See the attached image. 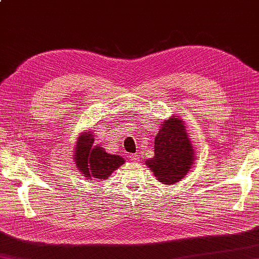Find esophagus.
I'll list each match as a JSON object with an SVG mask.
<instances>
[{"instance_id": "1", "label": "esophagus", "mask_w": 259, "mask_h": 259, "mask_svg": "<svg viewBox=\"0 0 259 259\" xmlns=\"http://www.w3.org/2000/svg\"><path fill=\"white\" fill-rule=\"evenodd\" d=\"M129 157H130L131 160L135 161V163L139 161V155L138 154H131V155H129Z\"/></svg>"}]
</instances>
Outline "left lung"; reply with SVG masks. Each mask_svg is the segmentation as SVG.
<instances>
[{"label": "left lung", "instance_id": "8db88e82", "mask_svg": "<svg viewBox=\"0 0 259 259\" xmlns=\"http://www.w3.org/2000/svg\"><path fill=\"white\" fill-rule=\"evenodd\" d=\"M155 156L145 161L161 184L179 183L189 174L195 164L194 147L186 125L179 115H171L161 121L155 136Z\"/></svg>", "mask_w": 259, "mask_h": 259}]
</instances>
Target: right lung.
Wrapping results in <instances>:
<instances>
[{
    "label": "right lung",
    "mask_w": 259,
    "mask_h": 259,
    "mask_svg": "<svg viewBox=\"0 0 259 259\" xmlns=\"http://www.w3.org/2000/svg\"><path fill=\"white\" fill-rule=\"evenodd\" d=\"M94 139L92 131L85 130L79 133L75 145L74 163L88 181H104L124 164V159L119 155L106 153L102 146L94 144Z\"/></svg>",
    "instance_id": "1"
}]
</instances>
